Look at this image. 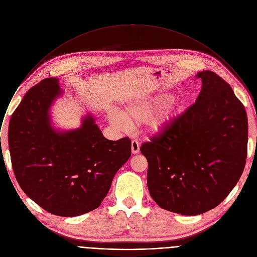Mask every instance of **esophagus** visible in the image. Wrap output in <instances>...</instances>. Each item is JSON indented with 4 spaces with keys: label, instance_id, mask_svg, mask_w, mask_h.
I'll list each match as a JSON object with an SVG mask.
<instances>
[{
    "label": "esophagus",
    "instance_id": "34e87169",
    "mask_svg": "<svg viewBox=\"0 0 257 257\" xmlns=\"http://www.w3.org/2000/svg\"><path fill=\"white\" fill-rule=\"evenodd\" d=\"M131 150H132L133 154H138L139 153V151H140V144H139L138 140H136V139L132 140V142H131Z\"/></svg>",
    "mask_w": 257,
    "mask_h": 257
}]
</instances>
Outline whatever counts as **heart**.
<instances>
[{"label": "heart", "instance_id": "b5f03b06", "mask_svg": "<svg viewBox=\"0 0 257 257\" xmlns=\"http://www.w3.org/2000/svg\"><path fill=\"white\" fill-rule=\"evenodd\" d=\"M172 101V96L165 95L150 100L134 102L125 109L122 115L116 112L109 113L108 120L114 127L123 130L128 126L134 127L146 123L156 115L152 125L155 130H159L170 117L169 109L164 108Z\"/></svg>", "mask_w": 257, "mask_h": 257}]
</instances>
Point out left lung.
Masks as SVG:
<instances>
[{"mask_svg":"<svg viewBox=\"0 0 257 257\" xmlns=\"http://www.w3.org/2000/svg\"><path fill=\"white\" fill-rule=\"evenodd\" d=\"M197 77L202 87L196 101L140 148L149 163L152 198L184 215L221 203L237 184L247 158L243 103L214 72H199Z\"/></svg>","mask_w":257,"mask_h":257,"instance_id":"8db88e82","label":"left lung"}]
</instances>
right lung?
<instances>
[{
    "label": "right lung",
    "instance_id": "obj_1",
    "mask_svg": "<svg viewBox=\"0 0 257 257\" xmlns=\"http://www.w3.org/2000/svg\"><path fill=\"white\" fill-rule=\"evenodd\" d=\"M60 93L58 78H46L26 92L10 120L9 149L24 193L50 213L76 216L100 205L131 156V140L106 139L91 116L80 129L56 132L49 108Z\"/></svg>",
    "mask_w": 257,
    "mask_h": 257
}]
</instances>
